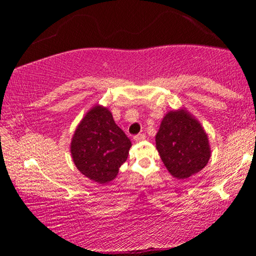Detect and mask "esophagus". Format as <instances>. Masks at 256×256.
I'll return each mask as SVG.
<instances>
[{
  "label": "esophagus",
  "instance_id": "obj_1",
  "mask_svg": "<svg viewBox=\"0 0 256 256\" xmlns=\"http://www.w3.org/2000/svg\"><path fill=\"white\" fill-rule=\"evenodd\" d=\"M144 140H146L144 134H138V136H134V141H136V142H141Z\"/></svg>",
  "mask_w": 256,
  "mask_h": 256
}]
</instances>
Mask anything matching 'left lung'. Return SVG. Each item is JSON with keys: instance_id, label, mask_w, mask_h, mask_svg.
Returning <instances> with one entry per match:
<instances>
[{"instance_id": "obj_1", "label": "left lung", "mask_w": 256, "mask_h": 256, "mask_svg": "<svg viewBox=\"0 0 256 256\" xmlns=\"http://www.w3.org/2000/svg\"><path fill=\"white\" fill-rule=\"evenodd\" d=\"M156 148L167 170L177 180L201 172L211 157L206 132L185 107L164 116L156 134Z\"/></svg>"}]
</instances>
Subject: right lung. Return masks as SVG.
Masks as SVG:
<instances>
[{
	"instance_id": "add662e5",
	"label": "right lung",
	"mask_w": 256,
	"mask_h": 256,
	"mask_svg": "<svg viewBox=\"0 0 256 256\" xmlns=\"http://www.w3.org/2000/svg\"><path fill=\"white\" fill-rule=\"evenodd\" d=\"M131 141L116 125L107 107L96 105L86 112L73 134L70 151L82 175L107 184L126 162Z\"/></svg>"
}]
</instances>
